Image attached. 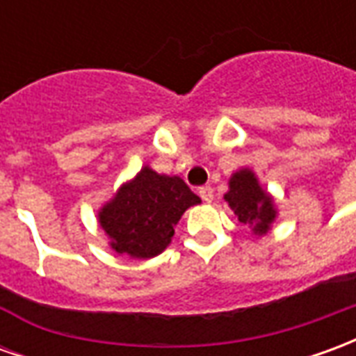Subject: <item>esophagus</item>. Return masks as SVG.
<instances>
[{
  "instance_id": "34e87169",
  "label": "esophagus",
  "mask_w": 356,
  "mask_h": 356,
  "mask_svg": "<svg viewBox=\"0 0 356 356\" xmlns=\"http://www.w3.org/2000/svg\"><path fill=\"white\" fill-rule=\"evenodd\" d=\"M200 198L204 202L213 200V188H211V186H202V188H200Z\"/></svg>"
}]
</instances>
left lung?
<instances>
[{"label":"left lung","instance_id":"obj_1","mask_svg":"<svg viewBox=\"0 0 356 356\" xmlns=\"http://www.w3.org/2000/svg\"><path fill=\"white\" fill-rule=\"evenodd\" d=\"M231 209L236 213L240 223L254 229L255 234H263L275 219L273 200L257 183V179L250 170L234 173L231 179V191L225 194Z\"/></svg>","mask_w":356,"mask_h":356}]
</instances>
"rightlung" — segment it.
Here are the masks:
<instances>
[{
    "mask_svg": "<svg viewBox=\"0 0 356 356\" xmlns=\"http://www.w3.org/2000/svg\"><path fill=\"white\" fill-rule=\"evenodd\" d=\"M194 204H200V198L183 179L145 168L102 208L99 221L118 254L148 259L165 250L173 227Z\"/></svg>",
    "mask_w": 356,
    "mask_h": 356,
    "instance_id": "right-lung-1",
    "label": "right lung"
}]
</instances>
